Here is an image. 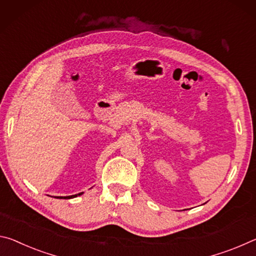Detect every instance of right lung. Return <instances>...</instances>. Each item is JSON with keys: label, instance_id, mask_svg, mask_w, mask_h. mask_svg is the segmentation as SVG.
I'll use <instances>...</instances> for the list:
<instances>
[{"label": "right lung", "instance_id": "1", "mask_svg": "<svg viewBox=\"0 0 256 256\" xmlns=\"http://www.w3.org/2000/svg\"><path fill=\"white\" fill-rule=\"evenodd\" d=\"M84 192H79V194H76V195H71V196H64V198H62V196H58L56 198H77V196H80L82 195Z\"/></svg>", "mask_w": 256, "mask_h": 256}]
</instances>
